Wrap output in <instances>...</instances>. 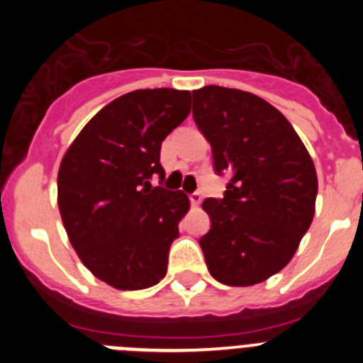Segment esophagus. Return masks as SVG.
Instances as JSON below:
<instances>
[{
  "label": "esophagus",
  "instance_id": "34e87169",
  "mask_svg": "<svg viewBox=\"0 0 363 363\" xmlns=\"http://www.w3.org/2000/svg\"><path fill=\"white\" fill-rule=\"evenodd\" d=\"M189 201H191L192 207H198V205L201 203V194H200V192H191V194H189Z\"/></svg>",
  "mask_w": 363,
  "mask_h": 363
}]
</instances>
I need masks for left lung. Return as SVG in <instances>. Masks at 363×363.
<instances>
[{
    "label": "left lung",
    "mask_w": 363,
    "mask_h": 363,
    "mask_svg": "<svg viewBox=\"0 0 363 363\" xmlns=\"http://www.w3.org/2000/svg\"><path fill=\"white\" fill-rule=\"evenodd\" d=\"M192 118L213 149L221 198H207L200 238L214 280L245 287L289 264L311 227L318 178L293 125L265 99L225 86L192 92Z\"/></svg>",
    "instance_id": "8db88e82"
}]
</instances>
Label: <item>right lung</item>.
Instances as JSON below:
<instances>
[{
    "instance_id": "add662e5",
    "label": "right lung",
    "mask_w": 363,
    "mask_h": 363,
    "mask_svg": "<svg viewBox=\"0 0 363 363\" xmlns=\"http://www.w3.org/2000/svg\"><path fill=\"white\" fill-rule=\"evenodd\" d=\"M189 112L187 91H133L105 105L63 156V225L83 265L116 289H147L167 274L189 200L184 191L162 187L160 150ZM154 175L158 188L150 185Z\"/></svg>"
}]
</instances>
